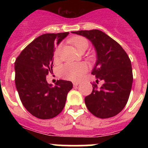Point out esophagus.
I'll use <instances>...</instances> for the list:
<instances>
[{"label":"esophagus","mask_w":148,"mask_h":148,"mask_svg":"<svg viewBox=\"0 0 148 148\" xmlns=\"http://www.w3.org/2000/svg\"><path fill=\"white\" fill-rule=\"evenodd\" d=\"M73 86H74V87H76V86H78V84H79V82H73Z\"/></svg>","instance_id":"obj_1"}]
</instances>
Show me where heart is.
<instances>
[{
    "mask_svg": "<svg viewBox=\"0 0 148 148\" xmlns=\"http://www.w3.org/2000/svg\"><path fill=\"white\" fill-rule=\"evenodd\" d=\"M71 42L79 52L88 47V41L87 39L81 36L73 38L71 40ZM60 50H61V45H58L56 47L55 52V57L56 58L59 56ZM87 71V66L84 63H79V64L66 63L60 67L59 75L60 76L66 80L76 82L80 80Z\"/></svg>",
    "mask_w": 148,
    "mask_h": 148,
    "instance_id": "heart-1",
    "label": "heart"
}]
</instances>
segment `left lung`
<instances>
[{"label": "left lung", "mask_w": 148, "mask_h": 148, "mask_svg": "<svg viewBox=\"0 0 148 148\" xmlns=\"http://www.w3.org/2000/svg\"><path fill=\"white\" fill-rule=\"evenodd\" d=\"M87 38L97 54L92 75L96 77L91 94L84 99L90 113L108 119L119 113L127 102L133 84L130 60L124 49L113 38L99 29L72 32ZM103 82L100 88L97 84Z\"/></svg>", "instance_id": "left-lung-1"}]
</instances>
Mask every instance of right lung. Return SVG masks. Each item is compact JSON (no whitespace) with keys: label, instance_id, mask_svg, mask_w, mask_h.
Here are the masks:
<instances>
[{"label":"right lung","instance_id":"add662e5","mask_svg":"<svg viewBox=\"0 0 148 148\" xmlns=\"http://www.w3.org/2000/svg\"><path fill=\"white\" fill-rule=\"evenodd\" d=\"M69 32L47 33L27 45L15 62V85L24 108L32 116L49 119L64 109L71 82L58 80L53 87L47 75L53 72L55 44H59Z\"/></svg>","mask_w":148,"mask_h":148}]
</instances>
